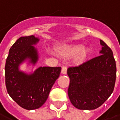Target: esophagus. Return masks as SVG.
Listing matches in <instances>:
<instances>
[{"mask_svg": "<svg viewBox=\"0 0 120 120\" xmlns=\"http://www.w3.org/2000/svg\"><path fill=\"white\" fill-rule=\"evenodd\" d=\"M67 71V67L66 66H64L62 67V70H61V72L63 74H66Z\"/></svg>", "mask_w": 120, "mask_h": 120, "instance_id": "esophagus-1", "label": "esophagus"}]
</instances>
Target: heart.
Instances as JSON below:
<instances>
[{
  "instance_id": "heart-1",
  "label": "heart",
  "mask_w": 120,
  "mask_h": 120,
  "mask_svg": "<svg viewBox=\"0 0 120 120\" xmlns=\"http://www.w3.org/2000/svg\"><path fill=\"white\" fill-rule=\"evenodd\" d=\"M56 52L60 55L66 58L74 55V58L76 60L83 59L86 54V50L84 46H80L77 45H63L59 46L56 48Z\"/></svg>"
}]
</instances>
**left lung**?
<instances>
[{"label": "left lung", "instance_id": "obj_1", "mask_svg": "<svg viewBox=\"0 0 120 120\" xmlns=\"http://www.w3.org/2000/svg\"><path fill=\"white\" fill-rule=\"evenodd\" d=\"M100 55L79 65L69 67L68 95L72 105L83 110L101 106L113 93L116 67L111 48L100 40Z\"/></svg>", "mask_w": 120, "mask_h": 120}]
</instances>
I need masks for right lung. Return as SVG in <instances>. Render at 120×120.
Wrapping results in <instances>:
<instances>
[{
  "label": "right lung",
  "mask_w": 120,
  "mask_h": 120,
  "mask_svg": "<svg viewBox=\"0 0 120 120\" xmlns=\"http://www.w3.org/2000/svg\"><path fill=\"white\" fill-rule=\"evenodd\" d=\"M39 40L33 35L19 38L10 48L5 62L7 93L17 105L27 110L39 108L45 103L61 72L60 67H40L30 74L19 70L20 65L26 60L34 65L38 62V50L34 45Z\"/></svg>",
  "instance_id": "obj_1"
}]
</instances>
